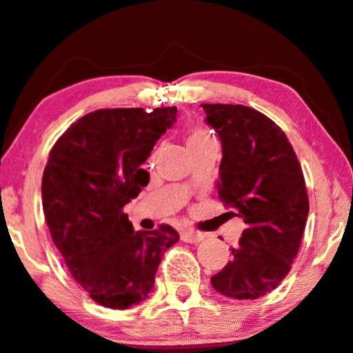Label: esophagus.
Listing matches in <instances>:
<instances>
[{"mask_svg":"<svg viewBox=\"0 0 353 353\" xmlns=\"http://www.w3.org/2000/svg\"><path fill=\"white\" fill-rule=\"evenodd\" d=\"M203 239H205V236H203L202 233L188 230V228L181 232V240L185 241V243H199V241H202Z\"/></svg>","mask_w":353,"mask_h":353,"instance_id":"34e87169","label":"esophagus"}]
</instances>
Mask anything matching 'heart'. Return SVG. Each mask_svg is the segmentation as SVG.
<instances>
[{
  "instance_id": "1",
  "label": "heart",
  "mask_w": 353,
  "mask_h": 353,
  "mask_svg": "<svg viewBox=\"0 0 353 353\" xmlns=\"http://www.w3.org/2000/svg\"><path fill=\"white\" fill-rule=\"evenodd\" d=\"M207 141H214V136L203 128H194L188 136V146H194V144H201Z\"/></svg>"
}]
</instances>
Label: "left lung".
Returning a JSON list of instances; mask_svg holds the SVG:
<instances>
[{
  "label": "left lung",
  "instance_id": "8db88e82",
  "mask_svg": "<svg viewBox=\"0 0 353 353\" xmlns=\"http://www.w3.org/2000/svg\"><path fill=\"white\" fill-rule=\"evenodd\" d=\"M222 143L219 197L246 228L232 260L210 278L232 299H258L279 286L298 254L309 215L303 169L291 143L268 117L243 105L202 103Z\"/></svg>",
  "mask_w": 353,
  "mask_h": 353
}]
</instances>
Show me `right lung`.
Wrapping results in <instances>:
<instances>
[{"mask_svg": "<svg viewBox=\"0 0 353 353\" xmlns=\"http://www.w3.org/2000/svg\"><path fill=\"white\" fill-rule=\"evenodd\" d=\"M176 113V107L97 110L50 150L41 185L50 236L75 281L105 307L146 299L164 252L179 241L169 225L134 232L123 214L150 182L143 164Z\"/></svg>", "mask_w": 353, "mask_h": 353, "instance_id": "1", "label": "right lung"}]
</instances>
